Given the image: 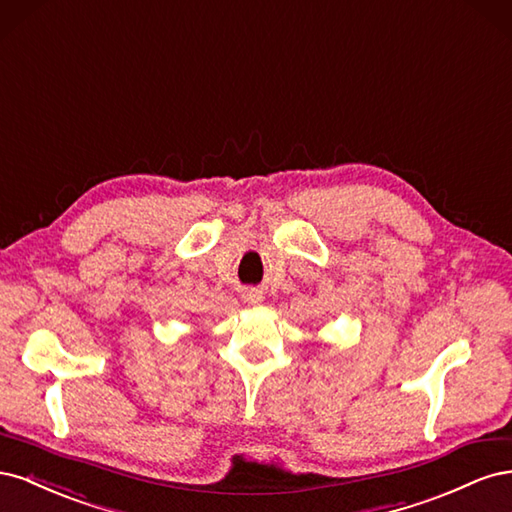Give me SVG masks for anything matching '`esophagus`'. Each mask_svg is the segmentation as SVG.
<instances>
[{
  "mask_svg": "<svg viewBox=\"0 0 512 512\" xmlns=\"http://www.w3.org/2000/svg\"><path fill=\"white\" fill-rule=\"evenodd\" d=\"M247 299H250L252 303H256V301H260L262 297H260L258 290H250V292H247Z\"/></svg>",
  "mask_w": 512,
  "mask_h": 512,
  "instance_id": "obj_1",
  "label": "esophagus"
}]
</instances>
